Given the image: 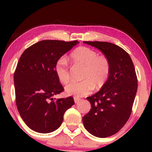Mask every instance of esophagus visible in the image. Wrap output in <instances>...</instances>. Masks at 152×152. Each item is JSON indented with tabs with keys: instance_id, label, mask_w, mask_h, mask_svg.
Instances as JSON below:
<instances>
[{
	"instance_id": "obj_1",
	"label": "esophagus",
	"mask_w": 152,
	"mask_h": 152,
	"mask_svg": "<svg viewBox=\"0 0 152 152\" xmlns=\"http://www.w3.org/2000/svg\"><path fill=\"white\" fill-rule=\"evenodd\" d=\"M74 102L76 103V104H77V103L80 101V99L77 98V97H74Z\"/></svg>"
}]
</instances>
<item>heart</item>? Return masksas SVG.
<instances>
[{"label":"heart","instance_id":"heart-1","mask_svg":"<svg viewBox=\"0 0 152 152\" xmlns=\"http://www.w3.org/2000/svg\"><path fill=\"white\" fill-rule=\"evenodd\" d=\"M70 59L74 64L83 67L82 81H73L66 85L65 91L68 95L81 97L90 94L94 87L101 88L105 84L110 73V62L104 56L98 55L96 50L81 46L73 50ZM55 73L59 81L66 83L70 79L67 61L61 57L55 65Z\"/></svg>","mask_w":152,"mask_h":152}]
</instances>
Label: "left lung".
Returning <instances> with one entry per match:
<instances>
[{
    "mask_svg": "<svg viewBox=\"0 0 152 152\" xmlns=\"http://www.w3.org/2000/svg\"><path fill=\"white\" fill-rule=\"evenodd\" d=\"M100 50L110 62L105 84L86 99L89 112L83 117L85 129L99 138L112 136L125 125L132 114L137 91V77L130 56L121 47L103 41H83Z\"/></svg>",
    "mask_w": 152,
    "mask_h": 152,
    "instance_id": "obj_1",
    "label": "left lung"
}]
</instances>
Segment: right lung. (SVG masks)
<instances>
[{"label":"right lung","mask_w":152,"mask_h":152,"mask_svg":"<svg viewBox=\"0 0 152 152\" xmlns=\"http://www.w3.org/2000/svg\"><path fill=\"white\" fill-rule=\"evenodd\" d=\"M79 43L43 40L24 50L14 73L15 102L22 119L31 129L50 133L61 125L74 98L53 100L64 91L55 73L56 63Z\"/></svg>","instance_id":"1"}]
</instances>
